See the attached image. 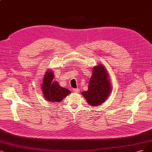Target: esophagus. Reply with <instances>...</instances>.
Instances as JSON below:
<instances>
[{
    "label": "esophagus",
    "instance_id": "esophagus-1",
    "mask_svg": "<svg viewBox=\"0 0 152 152\" xmlns=\"http://www.w3.org/2000/svg\"><path fill=\"white\" fill-rule=\"evenodd\" d=\"M72 91H74L75 93H80V89L79 88H76V89H72Z\"/></svg>",
    "mask_w": 152,
    "mask_h": 152
}]
</instances>
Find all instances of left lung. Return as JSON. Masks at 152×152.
<instances>
[{"mask_svg": "<svg viewBox=\"0 0 152 152\" xmlns=\"http://www.w3.org/2000/svg\"><path fill=\"white\" fill-rule=\"evenodd\" d=\"M108 77V73L102 64L93 67L88 89L81 93L90 105L96 106L102 104L109 96L111 86Z\"/></svg>", "mask_w": 152, "mask_h": 152, "instance_id": "8db88e82", "label": "left lung"}]
</instances>
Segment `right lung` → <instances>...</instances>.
<instances>
[{
	"instance_id": "1",
	"label": "right lung",
	"mask_w": 152,
	"mask_h": 152,
	"mask_svg": "<svg viewBox=\"0 0 152 152\" xmlns=\"http://www.w3.org/2000/svg\"><path fill=\"white\" fill-rule=\"evenodd\" d=\"M54 74L50 70L47 71L44 76L42 91L44 96L49 102H60L71 91L66 88L61 87L57 81H53Z\"/></svg>"
}]
</instances>
